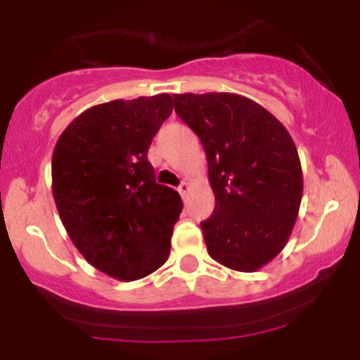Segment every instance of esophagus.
Wrapping results in <instances>:
<instances>
[{"mask_svg":"<svg viewBox=\"0 0 360 360\" xmlns=\"http://www.w3.org/2000/svg\"><path fill=\"white\" fill-rule=\"evenodd\" d=\"M177 191H179V193H181V197H186V193H188V191H190V184H188L186 183V181H183V183H181V186L179 188H177Z\"/></svg>","mask_w":360,"mask_h":360,"instance_id":"esophagus-1","label":"esophagus"}]
</instances>
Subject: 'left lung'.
<instances>
[{
    "mask_svg": "<svg viewBox=\"0 0 360 360\" xmlns=\"http://www.w3.org/2000/svg\"><path fill=\"white\" fill-rule=\"evenodd\" d=\"M174 110L202 141L216 207L200 223L212 259L256 271L288 244L303 172L285 127L238 94H176Z\"/></svg>",
    "mask_w": 360,
    "mask_h": 360,
    "instance_id": "1",
    "label": "left lung"
}]
</instances>
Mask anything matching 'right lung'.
Listing matches in <instances>:
<instances>
[{
    "label": "right lung",
    "instance_id": "obj_1",
    "mask_svg": "<svg viewBox=\"0 0 360 360\" xmlns=\"http://www.w3.org/2000/svg\"><path fill=\"white\" fill-rule=\"evenodd\" d=\"M170 112L169 94L97 104L69 123L53 150L60 221L83 257L118 281L146 277L169 257L183 200L157 184L148 150Z\"/></svg>",
    "mask_w": 360,
    "mask_h": 360
}]
</instances>
